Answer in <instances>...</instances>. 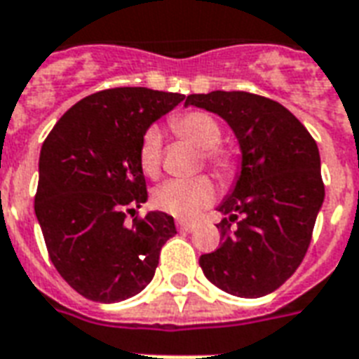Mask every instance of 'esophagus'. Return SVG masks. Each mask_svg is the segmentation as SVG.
I'll use <instances>...</instances> for the list:
<instances>
[{"label":"esophagus","mask_w":359,"mask_h":359,"mask_svg":"<svg viewBox=\"0 0 359 359\" xmlns=\"http://www.w3.org/2000/svg\"><path fill=\"white\" fill-rule=\"evenodd\" d=\"M195 223H189V221H177V229H180V231H185V233L195 231Z\"/></svg>","instance_id":"esophagus-1"}]
</instances>
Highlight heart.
I'll use <instances>...</instances> for the list:
<instances>
[{"mask_svg":"<svg viewBox=\"0 0 359 359\" xmlns=\"http://www.w3.org/2000/svg\"><path fill=\"white\" fill-rule=\"evenodd\" d=\"M172 130L176 136L189 142L198 149L204 151V161L219 172L221 176H227L233 168V161L227 151L217 147L221 142V126L210 113L187 111L172 118ZM161 130L157 126H151L144 132L140 142L138 161L140 168L145 176L157 177L161 174ZM215 201V185L206 176L193 177V180H170L163 183L153 196V202L158 210L166 214L176 215L182 219H191L208 208Z\"/></svg>","mask_w":359,"mask_h":359,"instance_id":"1","label":"heart"}]
</instances>
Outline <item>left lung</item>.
Here are the masks:
<instances>
[{
	"label": "left lung",
	"mask_w": 359,
	"mask_h": 359,
	"mask_svg": "<svg viewBox=\"0 0 359 359\" xmlns=\"http://www.w3.org/2000/svg\"><path fill=\"white\" fill-rule=\"evenodd\" d=\"M185 106L227 121L242 153L233 191L217 206L227 215L217 225L223 242L201 255L202 272L236 297L269 295L301 265L323 204L316 142L292 111L265 96L214 90L189 94Z\"/></svg>",
	"instance_id": "8db88e82"
}]
</instances>
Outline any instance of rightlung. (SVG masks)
<instances>
[{
	"label": "right lung",
	"instance_id": "1",
	"mask_svg": "<svg viewBox=\"0 0 359 359\" xmlns=\"http://www.w3.org/2000/svg\"><path fill=\"white\" fill-rule=\"evenodd\" d=\"M183 94L144 87L100 90L69 107L39 155L36 215L48 257L75 292L118 303L155 276L174 217L147 212L138 149L144 132L183 102Z\"/></svg>",
	"mask_w": 359,
	"mask_h": 359
}]
</instances>
